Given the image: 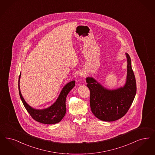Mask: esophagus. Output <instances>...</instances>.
<instances>
[{"instance_id":"1","label":"esophagus","mask_w":155,"mask_h":155,"mask_svg":"<svg viewBox=\"0 0 155 155\" xmlns=\"http://www.w3.org/2000/svg\"><path fill=\"white\" fill-rule=\"evenodd\" d=\"M79 76L80 77H84V76H85V73H84V72H80V73H79Z\"/></svg>"}]
</instances>
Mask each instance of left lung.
<instances>
[{
	"label": "left lung",
	"mask_w": 155,
	"mask_h": 155,
	"mask_svg": "<svg viewBox=\"0 0 155 155\" xmlns=\"http://www.w3.org/2000/svg\"><path fill=\"white\" fill-rule=\"evenodd\" d=\"M127 77L124 87L108 89L93 77L86 78L90 90V105L93 115L100 120L112 122L122 118L128 111L136 94V82L127 53Z\"/></svg>",
	"instance_id": "obj_1"
}]
</instances>
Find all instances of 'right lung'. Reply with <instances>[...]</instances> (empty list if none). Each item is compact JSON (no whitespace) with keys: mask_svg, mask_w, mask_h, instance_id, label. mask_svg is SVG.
<instances>
[{"mask_svg":"<svg viewBox=\"0 0 155 155\" xmlns=\"http://www.w3.org/2000/svg\"><path fill=\"white\" fill-rule=\"evenodd\" d=\"M21 75V73L19 75L18 79V90L20 98L26 110L29 112L32 118L41 124H51L59 123L66 114V97L70 91L74 87L75 81H71L64 85V87L62 88L58 99L53 104L47 108L40 110L35 109L29 105L22 96L19 87Z\"/></svg>","mask_w":155,"mask_h":155,"instance_id":"1","label":"right lung"}]
</instances>
